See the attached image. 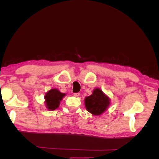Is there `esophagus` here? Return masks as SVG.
I'll return each instance as SVG.
<instances>
[{
	"instance_id": "obj_1",
	"label": "esophagus",
	"mask_w": 159,
	"mask_h": 159,
	"mask_svg": "<svg viewBox=\"0 0 159 159\" xmlns=\"http://www.w3.org/2000/svg\"><path fill=\"white\" fill-rule=\"evenodd\" d=\"M80 93H74V95L75 96V97H78V96H80Z\"/></svg>"
}]
</instances>
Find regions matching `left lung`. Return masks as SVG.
<instances>
[{
  "instance_id": "left-lung-1",
  "label": "left lung",
  "mask_w": 159,
  "mask_h": 159,
  "mask_svg": "<svg viewBox=\"0 0 159 159\" xmlns=\"http://www.w3.org/2000/svg\"><path fill=\"white\" fill-rule=\"evenodd\" d=\"M86 109L93 115H99L103 113L109 105V99L103 91L96 88L92 95L85 99Z\"/></svg>"
}]
</instances>
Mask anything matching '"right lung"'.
<instances>
[{
	"label": "right lung",
	"instance_id": "1",
	"mask_svg": "<svg viewBox=\"0 0 159 159\" xmlns=\"http://www.w3.org/2000/svg\"><path fill=\"white\" fill-rule=\"evenodd\" d=\"M65 93H62L57 89H50L44 96L47 108L49 110H54L59 107L60 101Z\"/></svg>",
	"mask_w": 159,
	"mask_h": 159
}]
</instances>
